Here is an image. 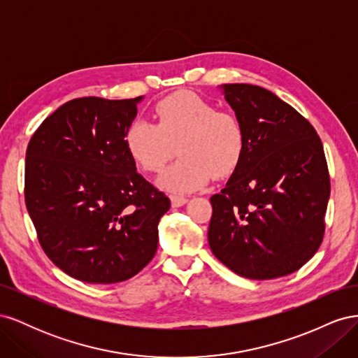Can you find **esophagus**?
Here are the masks:
<instances>
[{"label":"esophagus","instance_id":"1","mask_svg":"<svg viewBox=\"0 0 358 358\" xmlns=\"http://www.w3.org/2000/svg\"><path fill=\"white\" fill-rule=\"evenodd\" d=\"M170 201H171L173 208H180V206L188 203V199L183 197V196H176V194H173V196H170Z\"/></svg>","mask_w":358,"mask_h":358}]
</instances>
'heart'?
I'll return each instance as SVG.
<instances>
[{
    "label": "heart",
    "mask_w": 358,
    "mask_h": 358,
    "mask_svg": "<svg viewBox=\"0 0 358 358\" xmlns=\"http://www.w3.org/2000/svg\"><path fill=\"white\" fill-rule=\"evenodd\" d=\"M155 124L134 121L125 134V146L136 164L158 173L175 154L180 158L158 179L171 192H191L215 176L233 173L245 154L246 129L233 110L218 109L192 92L173 94L155 106Z\"/></svg>",
    "instance_id": "heart-1"
}]
</instances>
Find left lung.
Wrapping results in <instances>:
<instances>
[{"label": "left lung", "instance_id": "obj_1", "mask_svg": "<svg viewBox=\"0 0 358 358\" xmlns=\"http://www.w3.org/2000/svg\"><path fill=\"white\" fill-rule=\"evenodd\" d=\"M221 90L245 124L246 148L225 188L210 197V249L248 279L289 275L318 251L326 230L330 176L321 138L294 107L262 86Z\"/></svg>", "mask_w": 358, "mask_h": 358}]
</instances>
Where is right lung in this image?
Wrapping results in <instances>:
<instances>
[{
	"instance_id": "1",
	"label": "right lung",
	"mask_w": 358,
	"mask_h": 358,
	"mask_svg": "<svg viewBox=\"0 0 358 358\" xmlns=\"http://www.w3.org/2000/svg\"><path fill=\"white\" fill-rule=\"evenodd\" d=\"M143 96L74 99L32 134L25 203L43 251L74 279L116 284L154 258L164 192L136 171L125 134Z\"/></svg>"
}]
</instances>
